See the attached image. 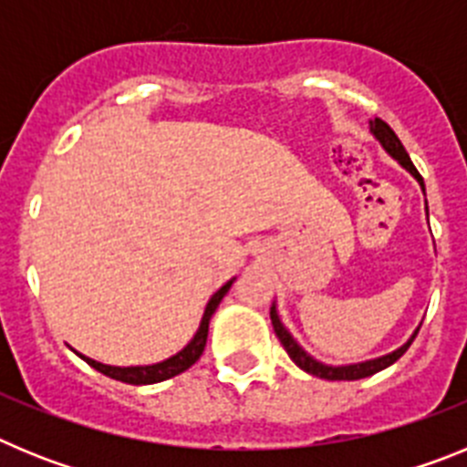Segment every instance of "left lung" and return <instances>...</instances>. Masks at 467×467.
Listing matches in <instances>:
<instances>
[{
    "mask_svg": "<svg viewBox=\"0 0 467 467\" xmlns=\"http://www.w3.org/2000/svg\"><path fill=\"white\" fill-rule=\"evenodd\" d=\"M372 133L377 135L379 142L383 144V150L388 151V154L393 156V159H398L400 163H402L407 171L411 172V175L419 180L420 189L426 192V187H423V177L419 175V171H416V166L411 163L410 154H407V150L402 147V142H400L398 135L393 133V128L388 126L383 119H374L372 121ZM428 208V203H426ZM271 323H274V329H275V337L280 339V344H283L285 353L292 358V362L295 365H299L304 372L313 374V377H320V379H327V381H358V379H365V377H372V374L381 372V369H386V367L393 365L395 360H400V358L404 356V350L410 348L411 341H414V337L419 332L411 337V341H407V344L402 346V348H398L395 353H390V356H383V358H377V360H369V362H360V365H348V367H327L323 365V362L313 360L311 356H306L304 350L296 346V341L292 339L290 332L283 327V323L278 320V313H275V308H271Z\"/></svg>",
    "mask_w": 467,
    "mask_h": 467,
    "instance_id": "8db88e82",
    "label": "left lung"
}]
</instances>
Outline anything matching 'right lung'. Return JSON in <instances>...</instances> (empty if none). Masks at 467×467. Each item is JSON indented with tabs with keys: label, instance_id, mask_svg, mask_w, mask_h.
I'll use <instances>...</instances> for the list:
<instances>
[{
	"label": "right lung",
	"instance_id": "add662e5",
	"mask_svg": "<svg viewBox=\"0 0 467 467\" xmlns=\"http://www.w3.org/2000/svg\"><path fill=\"white\" fill-rule=\"evenodd\" d=\"M231 287V280L220 287V290L214 292L210 296L208 306H205L203 313V320H201V327H198L196 337L187 344V348H182L177 356L168 358V360L159 362V365H150V367H111V365H102V362H95L90 358H84L93 369H98L100 374L109 379H117V381L123 383H133V386H147V383H159V381H166V379L177 377V374H182L184 369L193 365L198 358L203 356V348H205V341H208V325H210V317H213L214 308L220 306L222 296L229 292Z\"/></svg>",
	"mask_w": 467,
	"mask_h": 467
}]
</instances>
